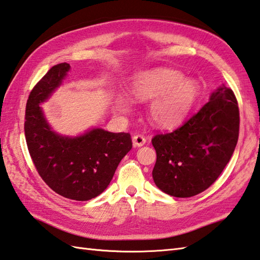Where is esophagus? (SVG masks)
<instances>
[{
  "instance_id": "obj_1",
  "label": "esophagus",
  "mask_w": 260,
  "mask_h": 260,
  "mask_svg": "<svg viewBox=\"0 0 260 260\" xmlns=\"http://www.w3.org/2000/svg\"><path fill=\"white\" fill-rule=\"evenodd\" d=\"M146 143V138L143 135H134L133 136V144H134L135 147H141Z\"/></svg>"
}]
</instances>
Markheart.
<instances>
[{
	"mask_svg": "<svg viewBox=\"0 0 260 260\" xmlns=\"http://www.w3.org/2000/svg\"><path fill=\"white\" fill-rule=\"evenodd\" d=\"M132 92L137 100H153L149 116L164 128H174L189 115L198 100L201 87L196 81L184 78L183 73L172 69H156L138 74L132 83ZM123 110L128 106L125 98L119 99Z\"/></svg>",
	"mask_w": 260,
	"mask_h": 260,
	"instance_id": "1",
	"label": "heart"
}]
</instances>
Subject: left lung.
<instances>
[{
	"label": "left lung",
	"mask_w": 260,
	"mask_h": 260,
	"mask_svg": "<svg viewBox=\"0 0 260 260\" xmlns=\"http://www.w3.org/2000/svg\"><path fill=\"white\" fill-rule=\"evenodd\" d=\"M238 135L236 96L221 86L180 127L152 138L157 156L153 170L156 186L180 198L206 190L231 160Z\"/></svg>",
	"instance_id": "8db88e82"
}]
</instances>
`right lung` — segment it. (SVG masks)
I'll list each match as a JSON object with an SVG mask.
<instances>
[{"label":"right lung","instance_id":"add662e5","mask_svg":"<svg viewBox=\"0 0 260 260\" xmlns=\"http://www.w3.org/2000/svg\"><path fill=\"white\" fill-rule=\"evenodd\" d=\"M70 64L54 65L28 95L24 132L28 153L41 178L56 194L88 201L106 189L124 156L132 149L129 133L94 128L77 137L54 133L40 106L61 85Z\"/></svg>","mask_w":260,"mask_h":260}]
</instances>
